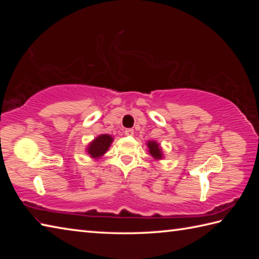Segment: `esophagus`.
Instances as JSON below:
<instances>
[{"mask_svg": "<svg viewBox=\"0 0 259 259\" xmlns=\"http://www.w3.org/2000/svg\"><path fill=\"white\" fill-rule=\"evenodd\" d=\"M134 133H135L134 129H125L124 130V135L125 136H130V137H131V136H134Z\"/></svg>", "mask_w": 259, "mask_h": 259, "instance_id": "obj_1", "label": "esophagus"}]
</instances>
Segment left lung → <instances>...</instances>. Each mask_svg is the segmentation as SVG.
Instances as JSON below:
<instances>
[{
    "label": "left lung",
    "mask_w": 259,
    "mask_h": 259,
    "mask_svg": "<svg viewBox=\"0 0 259 259\" xmlns=\"http://www.w3.org/2000/svg\"><path fill=\"white\" fill-rule=\"evenodd\" d=\"M146 146L148 148V153H150V155L153 157V159L156 160V161H160L164 157L163 155V151H162V147L161 145L155 140H148L146 143Z\"/></svg>",
    "instance_id": "1"
}]
</instances>
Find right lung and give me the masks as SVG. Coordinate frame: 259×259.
I'll return each mask as SVG.
<instances>
[{"label": "right lung", "mask_w": 259, "mask_h": 259, "mask_svg": "<svg viewBox=\"0 0 259 259\" xmlns=\"http://www.w3.org/2000/svg\"><path fill=\"white\" fill-rule=\"evenodd\" d=\"M113 140L114 138L111 135L103 134L97 136V137L91 140L85 147L87 154L89 155L91 159L99 160L100 157L105 155V153L108 151V148L111 147Z\"/></svg>", "instance_id": "1"}]
</instances>
